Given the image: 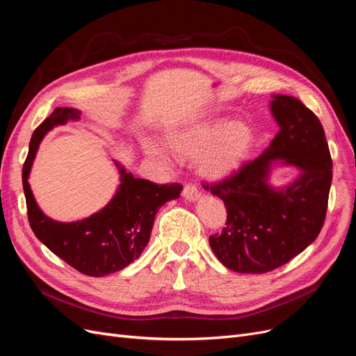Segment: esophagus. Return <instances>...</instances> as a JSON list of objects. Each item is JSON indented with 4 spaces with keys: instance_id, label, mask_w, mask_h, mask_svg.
Segmentation results:
<instances>
[{
    "instance_id": "34e87169",
    "label": "esophagus",
    "mask_w": 356,
    "mask_h": 356,
    "mask_svg": "<svg viewBox=\"0 0 356 356\" xmlns=\"http://www.w3.org/2000/svg\"><path fill=\"white\" fill-rule=\"evenodd\" d=\"M182 196H184L187 200L193 202V200H197L200 197V193L193 184H186L184 188H182Z\"/></svg>"
}]
</instances>
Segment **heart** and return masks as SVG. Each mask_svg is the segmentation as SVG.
Segmentation results:
<instances>
[{"label":"heart","instance_id":"obj_1","mask_svg":"<svg viewBox=\"0 0 356 356\" xmlns=\"http://www.w3.org/2000/svg\"><path fill=\"white\" fill-rule=\"evenodd\" d=\"M172 152L184 159L199 157V170L203 177L220 179L238 170L252 148V132L243 123L227 120H209L193 124L170 135ZM149 153L166 160V156L156 147Z\"/></svg>","mask_w":356,"mask_h":356}]
</instances>
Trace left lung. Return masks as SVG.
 Instances as JSON below:
<instances>
[{"label":"left lung","instance_id":"obj_1","mask_svg":"<svg viewBox=\"0 0 356 356\" xmlns=\"http://www.w3.org/2000/svg\"><path fill=\"white\" fill-rule=\"evenodd\" d=\"M270 108L279 124L270 145L208 186L227 209V225L209 236V245L239 273H267L293 260L318 238L328 208L332 160L319 118L294 96L275 95ZM275 159L302 172L285 189L266 184Z\"/></svg>","mask_w":356,"mask_h":356}]
</instances>
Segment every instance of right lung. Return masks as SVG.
<instances>
[{"mask_svg": "<svg viewBox=\"0 0 356 356\" xmlns=\"http://www.w3.org/2000/svg\"><path fill=\"white\" fill-rule=\"evenodd\" d=\"M80 118V111L56 108L32 134L29 152L22 169L28 221L32 232L49 250L83 275L105 276L127 267L139 258L152 236L157 211L172 199H178L182 186L156 184L135 178L120 169L115 196L106 207L89 218L59 222L46 217L37 207L28 184V175L38 145L44 135L58 124Z\"/></svg>", "mask_w": 356, "mask_h": 356, "instance_id": "right-lung-1", "label": "right lung"}]
</instances>
